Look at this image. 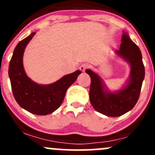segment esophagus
I'll use <instances>...</instances> for the list:
<instances>
[{
  "label": "esophagus",
  "instance_id": "1",
  "mask_svg": "<svg viewBox=\"0 0 155 155\" xmlns=\"http://www.w3.org/2000/svg\"><path fill=\"white\" fill-rule=\"evenodd\" d=\"M87 68H88V66H87V64H82L80 66V68H79V70H80V71H82V72H84V71H85V70L87 69Z\"/></svg>",
  "mask_w": 155,
  "mask_h": 155
}]
</instances>
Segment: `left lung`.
Returning <instances> with one entry per match:
<instances>
[{
	"mask_svg": "<svg viewBox=\"0 0 155 155\" xmlns=\"http://www.w3.org/2000/svg\"><path fill=\"white\" fill-rule=\"evenodd\" d=\"M115 53L130 66L129 77L120 90L110 91L99 75L90 69L85 71L91 79L89 91L91 105L97 111L107 117H120L134 107L145 77L142 53L127 32H123L120 50Z\"/></svg>",
	"mask_w": 155,
	"mask_h": 155,
	"instance_id": "left-lung-1",
	"label": "left lung"
}]
</instances>
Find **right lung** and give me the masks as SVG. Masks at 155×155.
Segmentation results:
<instances>
[{"mask_svg":"<svg viewBox=\"0 0 155 155\" xmlns=\"http://www.w3.org/2000/svg\"><path fill=\"white\" fill-rule=\"evenodd\" d=\"M33 32L15 48L9 66V77L15 99L22 108L36 115H48L57 110L64 100L68 87L76 82L80 71L65 75L56 82L41 84L27 76L23 65L26 47L35 35Z\"/></svg>","mask_w":155,"mask_h":155,"instance_id":"add662e5","label":"right lung"}]
</instances>
